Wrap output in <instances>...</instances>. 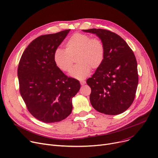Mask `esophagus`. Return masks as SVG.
I'll return each mask as SVG.
<instances>
[{
	"instance_id": "esophagus-1",
	"label": "esophagus",
	"mask_w": 158,
	"mask_h": 158,
	"mask_svg": "<svg viewBox=\"0 0 158 158\" xmlns=\"http://www.w3.org/2000/svg\"><path fill=\"white\" fill-rule=\"evenodd\" d=\"M80 83H81V85L82 86L84 85H85L86 81H80Z\"/></svg>"
}]
</instances>
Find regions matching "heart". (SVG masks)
Returning <instances> with one entry per match:
<instances>
[{
  "label": "heart",
  "mask_w": 158,
  "mask_h": 158,
  "mask_svg": "<svg viewBox=\"0 0 158 158\" xmlns=\"http://www.w3.org/2000/svg\"><path fill=\"white\" fill-rule=\"evenodd\" d=\"M65 49L57 48L53 54L56 66L62 72H69L76 56L77 64L73 67L71 76L77 79L86 78L91 68H99L105 58V47L102 41L81 33L73 34L67 41Z\"/></svg>",
  "instance_id": "b5f03b06"
}]
</instances>
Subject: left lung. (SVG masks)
I'll list each match as a JSON object with an SVG mask.
<instances>
[{
    "mask_svg": "<svg viewBox=\"0 0 158 158\" xmlns=\"http://www.w3.org/2000/svg\"><path fill=\"white\" fill-rule=\"evenodd\" d=\"M95 34L105 47L102 65L87 79L91 88L93 107L107 115H118L127 110L133 102L139 83L137 63L126 41L111 31L91 28L82 30Z\"/></svg>",
    "mask_w": 158,
    "mask_h": 158,
    "instance_id": "1",
    "label": "left lung"
}]
</instances>
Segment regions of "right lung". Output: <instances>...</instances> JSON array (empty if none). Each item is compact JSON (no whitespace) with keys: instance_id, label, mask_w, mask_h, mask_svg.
I'll use <instances>...</instances> for the list:
<instances>
[{"instance_id":"right-lung-1","label":"right lung","mask_w":158,"mask_h":158,"mask_svg":"<svg viewBox=\"0 0 158 158\" xmlns=\"http://www.w3.org/2000/svg\"><path fill=\"white\" fill-rule=\"evenodd\" d=\"M70 30L38 37L19 62L21 96L29 112L42 122L56 123L67 118L72 110V98L81 88L79 81L67 76L53 60L55 50Z\"/></svg>"}]
</instances>
